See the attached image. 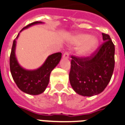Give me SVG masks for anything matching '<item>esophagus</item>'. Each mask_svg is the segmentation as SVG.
<instances>
[{"label":"esophagus","instance_id":"34e87169","mask_svg":"<svg viewBox=\"0 0 125 125\" xmlns=\"http://www.w3.org/2000/svg\"><path fill=\"white\" fill-rule=\"evenodd\" d=\"M69 52H65L64 53V54H63V58L68 59V58H69Z\"/></svg>","mask_w":125,"mask_h":125}]
</instances>
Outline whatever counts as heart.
<instances>
[{
  "label": "heart",
  "mask_w": 125,
  "mask_h": 125,
  "mask_svg": "<svg viewBox=\"0 0 125 125\" xmlns=\"http://www.w3.org/2000/svg\"><path fill=\"white\" fill-rule=\"evenodd\" d=\"M70 43L73 45H78L77 53L79 56H86L91 54L98 44L96 37L90 36L85 33H77L70 39Z\"/></svg>",
  "instance_id": "heart-1"
}]
</instances>
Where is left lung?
Segmentation results:
<instances>
[{"label":"left lung","mask_w":125,"mask_h":125,"mask_svg":"<svg viewBox=\"0 0 125 125\" xmlns=\"http://www.w3.org/2000/svg\"><path fill=\"white\" fill-rule=\"evenodd\" d=\"M104 42L87 57L71 56L69 81L77 94L92 96L104 91L115 66V45L109 35L102 33Z\"/></svg>","instance_id":"1"}]
</instances>
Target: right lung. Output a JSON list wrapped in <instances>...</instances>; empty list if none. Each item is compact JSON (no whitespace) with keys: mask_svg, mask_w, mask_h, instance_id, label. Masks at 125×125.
Returning a JSON list of instances; mask_svg holds the SVG:
<instances>
[{"mask_svg":"<svg viewBox=\"0 0 125 125\" xmlns=\"http://www.w3.org/2000/svg\"><path fill=\"white\" fill-rule=\"evenodd\" d=\"M42 23L41 21H35L27 25L21 30L33 25ZM20 31V32H21ZM14 40L11 54L10 56V68L12 78L18 87L25 93L31 95H38L42 93L47 87L51 71L58 64L62 58V53L57 52L50 55L45 62L39 69L35 70H26L19 65L15 55L16 39Z\"/></svg>","mask_w":125,"mask_h":125,"instance_id":"right-lung-1","label":"right lung"}]
</instances>
